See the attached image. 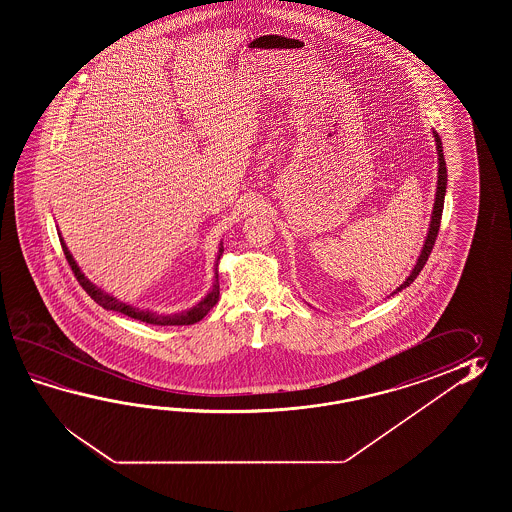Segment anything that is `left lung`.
<instances>
[{
  "label": "left lung",
  "instance_id": "obj_1",
  "mask_svg": "<svg viewBox=\"0 0 512 512\" xmlns=\"http://www.w3.org/2000/svg\"><path fill=\"white\" fill-rule=\"evenodd\" d=\"M434 137L435 148H437V159H439V170H437L439 177H437V192H435L434 212H432L430 229H428V236H426L421 256H419V260L415 263L414 271L410 272V276L406 278V282L401 283V287H397V289L393 291V294L406 289V287L419 276V272L423 271V267H425V263L428 261V256H430V252L434 249L435 238H437V232H439V227H441V216H443V205H445L446 163L445 155H443V142L439 139L437 131H434Z\"/></svg>",
  "mask_w": 512,
  "mask_h": 512
}]
</instances>
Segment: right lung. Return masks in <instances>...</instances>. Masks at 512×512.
I'll use <instances>...</instances> for the list:
<instances>
[{
    "mask_svg": "<svg viewBox=\"0 0 512 512\" xmlns=\"http://www.w3.org/2000/svg\"><path fill=\"white\" fill-rule=\"evenodd\" d=\"M60 243H62L64 254H66L67 263H69L71 271L75 272V276H77L78 283L82 285V289H84V291H86V293L89 294V296H91L98 305H102V307H104V309H108V311H117V313L130 316V318H135V320H141V322H146V324H153V326H190V324H196V322H199L201 318H205L208 311H210L214 305L218 304V263H216V282H214L212 289L208 291L207 296H205L199 304L194 305V307H192V309H188V311L177 313V315H159V313L144 311V309L133 307V305L126 304V302H120L117 298H113L111 294L104 293L102 289H98L97 285H93V283L89 282L86 276L82 274L80 267L77 265V261L73 260L71 252L67 251L66 243H64L62 238H60ZM221 256H223V245L219 247L218 261Z\"/></svg>",
    "mask_w": 512,
    "mask_h": 512,
    "instance_id": "1",
    "label": "right lung"
}]
</instances>
